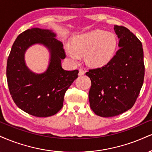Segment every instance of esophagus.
I'll use <instances>...</instances> for the list:
<instances>
[{"label": "esophagus", "instance_id": "1", "mask_svg": "<svg viewBox=\"0 0 152 152\" xmlns=\"http://www.w3.org/2000/svg\"><path fill=\"white\" fill-rule=\"evenodd\" d=\"M85 74V71H84L82 69H79V73H78V75L79 76H83Z\"/></svg>", "mask_w": 152, "mask_h": 152}]
</instances>
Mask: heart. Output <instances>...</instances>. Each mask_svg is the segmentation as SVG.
Here are the masks:
<instances>
[{"instance_id": "heart-1", "label": "heart", "mask_w": 152, "mask_h": 152, "mask_svg": "<svg viewBox=\"0 0 152 152\" xmlns=\"http://www.w3.org/2000/svg\"><path fill=\"white\" fill-rule=\"evenodd\" d=\"M117 45L115 34L96 30L75 37L71 45H65V49L74 61H78L80 55H84L88 64L97 67L105 64L113 58Z\"/></svg>"}]
</instances>
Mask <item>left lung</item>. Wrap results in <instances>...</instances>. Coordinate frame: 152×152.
Masks as SVG:
<instances>
[{
    "instance_id": "obj_1",
    "label": "left lung",
    "mask_w": 152,
    "mask_h": 152,
    "mask_svg": "<svg viewBox=\"0 0 152 152\" xmlns=\"http://www.w3.org/2000/svg\"><path fill=\"white\" fill-rule=\"evenodd\" d=\"M120 49L107 64L86 73L91 78L88 98L97 115L110 118L132 107L144 82V52L140 39L123 26L115 25Z\"/></svg>"
}]
</instances>
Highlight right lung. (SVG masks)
Listing matches in <instances>:
<instances>
[{
    "instance_id": "right-lung-1",
    "label": "right lung",
    "mask_w": 152,
    "mask_h": 152,
    "mask_svg": "<svg viewBox=\"0 0 152 152\" xmlns=\"http://www.w3.org/2000/svg\"><path fill=\"white\" fill-rule=\"evenodd\" d=\"M52 30L35 27L18 36L7 61L6 76L11 97L19 108L39 118L52 116L62 108L66 91L78 78V70L66 71L61 59L66 57L63 44ZM35 43L46 46L50 52L48 68L35 74L26 66L24 54Z\"/></svg>"
}]
</instances>
